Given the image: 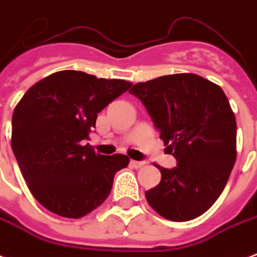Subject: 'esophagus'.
<instances>
[{"mask_svg": "<svg viewBox=\"0 0 257 257\" xmlns=\"http://www.w3.org/2000/svg\"><path fill=\"white\" fill-rule=\"evenodd\" d=\"M131 165H132V167H135V169H142V167L146 165V162H140V161H131Z\"/></svg>", "mask_w": 257, "mask_h": 257, "instance_id": "esophagus-1", "label": "esophagus"}]
</instances>
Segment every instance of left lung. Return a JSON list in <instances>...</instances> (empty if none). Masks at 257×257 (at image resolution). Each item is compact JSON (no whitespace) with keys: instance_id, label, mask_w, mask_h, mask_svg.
Wrapping results in <instances>:
<instances>
[{"instance_id":"left-lung-1","label":"left lung","mask_w":257,"mask_h":257,"mask_svg":"<svg viewBox=\"0 0 257 257\" xmlns=\"http://www.w3.org/2000/svg\"><path fill=\"white\" fill-rule=\"evenodd\" d=\"M143 102L177 167L161 170L146 192L151 208L169 220L204 214L220 196L237 158V123L219 85L195 73L138 83L129 91Z\"/></svg>"}]
</instances>
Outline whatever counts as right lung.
<instances>
[{"mask_svg": "<svg viewBox=\"0 0 257 257\" xmlns=\"http://www.w3.org/2000/svg\"><path fill=\"white\" fill-rule=\"evenodd\" d=\"M132 83L60 70L32 85L12 115V150L32 196L64 218H83L103 203L122 154L100 155L90 144L96 117Z\"/></svg>", "mask_w": 257, "mask_h": 257, "instance_id": "1", "label": "right lung"}]
</instances>
